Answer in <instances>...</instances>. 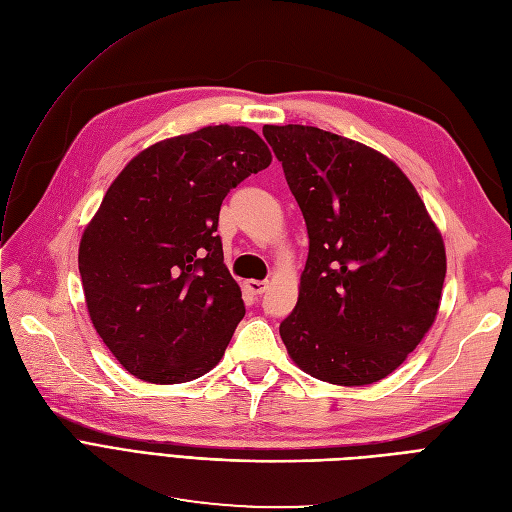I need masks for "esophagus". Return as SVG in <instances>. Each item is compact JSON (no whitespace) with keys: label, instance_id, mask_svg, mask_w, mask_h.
Wrapping results in <instances>:
<instances>
[{"label":"esophagus","instance_id":"34e87169","mask_svg":"<svg viewBox=\"0 0 512 512\" xmlns=\"http://www.w3.org/2000/svg\"><path fill=\"white\" fill-rule=\"evenodd\" d=\"M245 288L250 290L252 294H256V297H260V294L267 290V282H260V280H247V282H245Z\"/></svg>","mask_w":512,"mask_h":512}]
</instances>
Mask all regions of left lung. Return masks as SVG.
Wrapping results in <instances>:
<instances>
[{"mask_svg":"<svg viewBox=\"0 0 512 512\" xmlns=\"http://www.w3.org/2000/svg\"><path fill=\"white\" fill-rule=\"evenodd\" d=\"M262 134L309 237L282 342L322 382L374 384L408 359L436 320L446 275L440 230L380 151L314 126H265Z\"/></svg>","mask_w":512,"mask_h":512,"instance_id":"left-lung-1","label":"left lung"}]
</instances>
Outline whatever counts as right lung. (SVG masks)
<instances>
[{"instance_id": "1", "label": "right lung", "mask_w": 512, "mask_h": 512, "mask_svg": "<svg viewBox=\"0 0 512 512\" xmlns=\"http://www.w3.org/2000/svg\"><path fill=\"white\" fill-rule=\"evenodd\" d=\"M269 164L254 130L224 123L147 147L106 190L79 271L91 322L132 376L179 384L220 363L245 316L215 235L220 207Z\"/></svg>"}]
</instances>
